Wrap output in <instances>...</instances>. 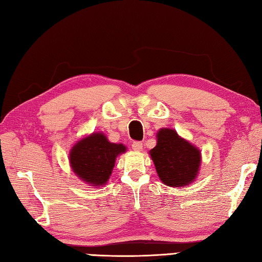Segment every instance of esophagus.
Listing matches in <instances>:
<instances>
[{
	"mask_svg": "<svg viewBox=\"0 0 262 262\" xmlns=\"http://www.w3.org/2000/svg\"><path fill=\"white\" fill-rule=\"evenodd\" d=\"M132 148L137 150V152H140V150L143 149V143H141V141H134V143H132Z\"/></svg>",
	"mask_w": 262,
	"mask_h": 262,
	"instance_id": "esophagus-1",
	"label": "esophagus"
}]
</instances>
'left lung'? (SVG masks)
I'll return each instance as SVG.
<instances>
[{"instance_id": "8db88e82", "label": "left lung", "mask_w": 262, "mask_h": 262, "mask_svg": "<svg viewBox=\"0 0 262 262\" xmlns=\"http://www.w3.org/2000/svg\"><path fill=\"white\" fill-rule=\"evenodd\" d=\"M150 157L160 180L175 187L187 185L194 180L201 159L199 149L170 128L158 132V144L150 150Z\"/></svg>"}]
</instances>
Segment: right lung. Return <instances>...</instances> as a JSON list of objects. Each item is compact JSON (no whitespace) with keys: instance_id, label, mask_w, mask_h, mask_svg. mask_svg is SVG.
Returning a JSON list of instances; mask_svg holds the SVG:
<instances>
[{"instance_id":"add662e5","label":"right lung","mask_w":262,"mask_h":262,"mask_svg":"<svg viewBox=\"0 0 262 262\" xmlns=\"http://www.w3.org/2000/svg\"><path fill=\"white\" fill-rule=\"evenodd\" d=\"M126 150L122 144L109 143L102 134H93L73 146L70 163L75 173L93 186L109 180L118 154Z\"/></svg>"}]
</instances>
